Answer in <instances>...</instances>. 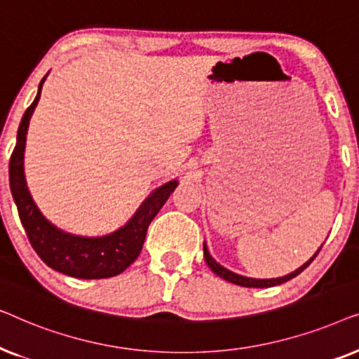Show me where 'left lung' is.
<instances>
[{
    "label": "left lung",
    "mask_w": 359,
    "mask_h": 359,
    "mask_svg": "<svg viewBox=\"0 0 359 359\" xmlns=\"http://www.w3.org/2000/svg\"><path fill=\"white\" fill-rule=\"evenodd\" d=\"M320 248H322V245H320ZM320 248L317 250L316 255H313V257H312L311 259H307V262L304 263L302 266H299V268L296 269V271L289 273V274H286V276H281V278H269V279H258V278L242 276V274H237V273L230 271V269H227V268H224L222 264H219L212 257H210V253H209L208 245H205V242H204V259H205V263H208V266H209L210 269H212V271H214L215 274H217L219 278H222V279H225V281H229V283L237 284V286H243V287H273V286H278V284H283V283L289 281V279L296 278L297 274H301V273L304 271V269H306V268L309 266V264H311V263L313 262V258L317 257L318 252H320Z\"/></svg>",
    "instance_id": "obj_1"
}]
</instances>
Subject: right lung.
Wrapping results in <instances>:
<instances>
[{
  "instance_id": "1",
  "label": "right lung",
  "mask_w": 359,
  "mask_h": 359,
  "mask_svg": "<svg viewBox=\"0 0 359 359\" xmlns=\"http://www.w3.org/2000/svg\"><path fill=\"white\" fill-rule=\"evenodd\" d=\"M47 75L39 83L36 100L24 112L18 129L16 147L9 160V188L18 205L19 219L32 248L47 266L67 276L80 279L117 276L129 268L140 255L147 229L178 186V180H171L151 191L135 214L122 227L111 233L101 237H83V235L68 233L53 225L34 203L24 175V150H26L29 121L41 97L42 85Z\"/></svg>"
}]
</instances>
